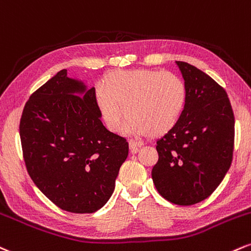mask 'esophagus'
<instances>
[{"label":"esophagus","instance_id":"obj_1","mask_svg":"<svg viewBox=\"0 0 251 251\" xmlns=\"http://www.w3.org/2000/svg\"><path fill=\"white\" fill-rule=\"evenodd\" d=\"M142 146H143L142 142H137V141H134V140L129 141V149H130L131 154H136L138 149H140Z\"/></svg>","mask_w":251,"mask_h":251}]
</instances>
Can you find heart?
Masks as SVG:
<instances>
[{"label": "heart", "instance_id": "obj_1", "mask_svg": "<svg viewBox=\"0 0 251 251\" xmlns=\"http://www.w3.org/2000/svg\"><path fill=\"white\" fill-rule=\"evenodd\" d=\"M96 102L111 131L160 136L177 125L187 103V87L175 74L152 69L108 74ZM129 116H127V114Z\"/></svg>", "mask_w": 251, "mask_h": 251}]
</instances>
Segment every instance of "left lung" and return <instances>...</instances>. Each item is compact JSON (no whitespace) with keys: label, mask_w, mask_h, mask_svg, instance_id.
<instances>
[{"label":"left lung","mask_w":251,"mask_h":251,"mask_svg":"<svg viewBox=\"0 0 251 251\" xmlns=\"http://www.w3.org/2000/svg\"><path fill=\"white\" fill-rule=\"evenodd\" d=\"M187 87L177 125L157 141L151 177L167 201L191 205L205 200L230 168L235 119L226 90L187 62L176 61Z\"/></svg>","instance_id":"left-lung-1"}]
</instances>
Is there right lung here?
Returning a JSON list of instances; mask_svg holds the SVG:
<instances>
[{"label":"right lung","mask_w":251,"mask_h":251,"mask_svg":"<svg viewBox=\"0 0 251 251\" xmlns=\"http://www.w3.org/2000/svg\"><path fill=\"white\" fill-rule=\"evenodd\" d=\"M20 136L26 170L36 187L62 210L91 214L115 189L128 157L126 138L101 122L95 88L58 72L31 94Z\"/></svg>","instance_id":"add662e5"}]
</instances>
